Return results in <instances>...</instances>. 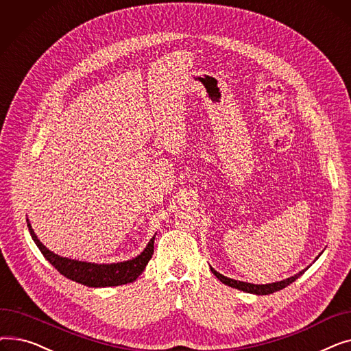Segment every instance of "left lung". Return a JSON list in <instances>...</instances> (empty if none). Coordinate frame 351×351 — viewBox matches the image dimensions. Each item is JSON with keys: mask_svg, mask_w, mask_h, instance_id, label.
Instances as JSON below:
<instances>
[{"mask_svg": "<svg viewBox=\"0 0 351 351\" xmlns=\"http://www.w3.org/2000/svg\"><path fill=\"white\" fill-rule=\"evenodd\" d=\"M210 270L222 283H225V285H228L230 287H234L237 290H242V291H246V293H253V294H271L274 291L282 290V289L287 287L290 283H293L296 279H299L300 276L306 271V269H304L300 273L294 274V276H291V278H289L286 280H282V282H278V283H271V285H252V283H246V282H239V280L229 279V278H226V276L217 273L213 267H210Z\"/></svg>", "mask_w": 351, "mask_h": 351, "instance_id": "obj_1", "label": "left lung"}]
</instances>
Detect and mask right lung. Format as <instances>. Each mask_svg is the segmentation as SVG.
Wrapping results in <instances>:
<instances>
[{
    "label": "right lung",
    "mask_w": 351,
    "mask_h": 351,
    "mask_svg": "<svg viewBox=\"0 0 351 351\" xmlns=\"http://www.w3.org/2000/svg\"><path fill=\"white\" fill-rule=\"evenodd\" d=\"M27 225H28L31 237L34 239L35 245L38 246V249L41 250L45 259L62 276H65V278L77 282V283H81L84 286H89V287L121 286V285L135 282L154 254L155 236L151 239V242L147 243L146 249L132 261L112 263V265H95V263L71 261V259H66V257H61L58 254L52 253L51 250H48L38 241V237L35 236V233L28 222V219H27Z\"/></svg>",
    "instance_id": "1"
}]
</instances>
